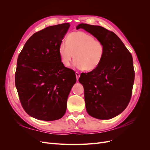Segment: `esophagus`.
Masks as SVG:
<instances>
[{
	"mask_svg": "<svg viewBox=\"0 0 150 150\" xmlns=\"http://www.w3.org/2000/svg\"><path fill=\"white\" fill-rule=\"evenodd\" d=\"M76 76L77 80H78L79 78L80 77V74H79V72H76Z\"/></svg>",
	"mask_w": 150,
	"mask_h": 150,
	"instance_id": "esophagus-1",
	"label": "esophagus"
}]
</instances>
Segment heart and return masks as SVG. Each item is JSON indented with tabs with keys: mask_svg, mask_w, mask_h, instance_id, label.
<instances>
[{
	"mask_svg": "<svg viewBox=\"0 0 150 150\" xmlns=\"http://www.w3.org/2000/svg\"><path fill=\"white\" fill-rule=\"evenodd\" d=\"M58 53L64 66L69 67L74 57L76 67L91 71L101 64L105 47L102 41L95 39L93 35L83 31H76L68 35L66 43L60 44Z\"/></svg>",
	"mask_w": 150,
	"mask_h": 150,
	"instance_id": "1",
	"label": "heart"
}]
</instances>
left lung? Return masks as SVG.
Wrapping results in <instances>:
<instances>
[{
  "label": "left lung",
  "instance_id": "obj_1",
  "mask_svg": "<svg viewBox=\"0 0 150 150\" xmlns=\"http://www.w3.org/2000/svg\"><path fill=\"white\" fill-rule=\"evenodd\" d=\"M104 45L101 64L88 73L81 74L86 111L95 118L109 120L123 111L130 101L134 80L131 54L113 32L101 26L80 24Z\"/></svg>",
  "mask_w": 150,
  "mask_h": 150
}]
</instances>
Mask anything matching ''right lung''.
Instances as JSON below:
<instances>
[{
	"mask_svg": "<svg viewBox=\"0 0 150 150\" xmlns=\"http://www.w3.org/2000/svg\"><path fill=\"white\" fill-rule=\"evenodd\" d=\"M69 23L47 27L28 40L17 58L15 84L21 105L35 119L54 121L64 115L75 72L64 67L58 48Z\"/></svg>",
	"mask_w": 150,
	"mask_h": 150,
	"instance_id": "add662e5",
	"label": "right lung"
}]
</instances>
